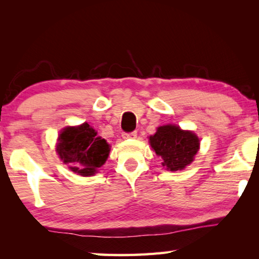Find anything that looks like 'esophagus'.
<instances>
[{"instance_id":"34e87169","label":"esophagus","mask_w":259,"mask_h":259,"mask_svg":"<svg viewBox=\"0 0 259 259\" xmlns=\"http://www.w3.org/2000/svg\"><path fill=\"white\" fill-rule=\"evenodd\" d=\"M122 137L124 139H131V138H137V131H133V133H128V134H123Z\"/></svg>"}]
</instances>
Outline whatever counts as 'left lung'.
Listing matches in <instances>:
<instances>
[{"mask_svg":"<svg viewBox=\"0 0 259 259\" xmlns=\"http://www.w3.org/2000/svg\"><path fill=\"white\" fill-rule=\"evenodd\" d=\"M150 144L156 155L163 159L162 165L169 171H177L193 161L199 150L200 140L191 131L168 124L157 128L155 135L150 137Z\"/></svg>","mask_w":259,"mask_h":259,"instance_id":"1","label":"left lung"}]
</instances>
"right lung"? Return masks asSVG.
I'll use <instances>...</instances> for the list:
<instances>
[{
    "instance_id": "add662e5",
    "label": "right lung",
    "mask_w": 259,
    "mask_h": 259,
    "mask_svg": "<svg viewBox=\"0 0 259 259\" xmlns=\"http://www.w3.org/2000/svg\"><path fill=\"white\" fill-rule=\"evenodd\" d=\"M57 152L72 171L81 176H93L106 162L109 145L87 123L68 126L58 137Z\"/></svg>"
}]
</instances>
